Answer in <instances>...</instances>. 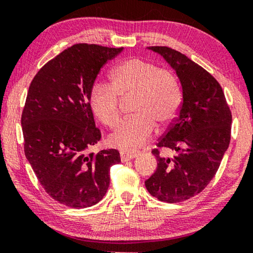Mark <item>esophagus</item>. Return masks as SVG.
Instances as JSON below:
<instances>
[{"instance_id": "obj_1", "label": "esophagus", "mask_w": 253, "mask_h": 253, "mask_svg": "<svg viewBox=\"0 0 253 253\" xmlns=\"http://www.w3.org/2000/svg\"><path fill=\"white\" fill-rule=\"evenodd\" d=\"M138 155H139L138 152H121V160L123 162L129 161V160H132L134 158H137Z\"/></svg>"}]
</instances>
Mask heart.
Masks as SVG:
<instances>
[{
    "label": "heart",
    "instance_id": "obj_1",
    "mask_svg": "<svg viewBox=\"0 0 253 253\" xmlns=\"http://www.w3.org/2000/svg\"><path fill=\"white\" fill-rule=\"evenodd\" d=\"M110 86L95 84L89 92V107L100 122L114 127L120 122V98L134 95L133 117L124 121L108 138L112 146L134 151L150 139L155 130L174 122L182 103L178 79L172 72L143 58H129L109 75Z\"/></svg>",
    "mask_w": 253,
    "mask_h": 253
}]
</instances>
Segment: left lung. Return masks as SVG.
Returning a JSON list of instances; mask_svg holds the SVG:
<instances>
[{"label": "left lung", "instance_id": "left-lung-1", "mask_svg": "<svg viewBox=\"0 0 253 253\" xmlns=\"http://www.w3.org/2000/svg\"><path fill=\"white\" fill-rule=\"evenodd\" d=\"M176 72L183 102L177 119L159 140V148L174 157L157 158L154 174L145 181L152 196L161 202L179 203L206 188L216 174L230 143L231 113L219 83L184 54L168 47H148Z\"/></svg>", "mask_w": 253, "mask_h": 253}]
</instances>
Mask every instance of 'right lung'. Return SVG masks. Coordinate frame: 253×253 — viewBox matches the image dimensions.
Wrapping results in <instances>:
<instances>
[{
    "instance_id": "right-lung-1",
    "label": "right lung",
    "mask_w": 253,
    "mask_h": 253,
    "mask_svg": "<svg viewBox=\"0 0 253 253\" xmlns=\"http://www.w3.org/2000/svg\"><path fill=\"white\" fill-rule=\"evenodd\" d=\"M123 48L77 43L40 69L22 115L25 155L46 192L71 209L98 204L117 150L87 153L101 138L88 98L101 68Z\"/></svg>"
}]
</instances>
